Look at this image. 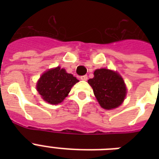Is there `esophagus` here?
I'll list each match as a JSON object with an SVG mask.
<instances>
[{"mask_svg": "<svg viewBox=\"0 0 159 159\" xmlns=\"http://www.w3.org/2000/svg\"><path fill=\"white\" fill-rule=\"evenodd\" d=\"M80 79L82 80V81H87V75H84V76H81V77H80Z\"/></svg>", "mask_w": 159, "mask_h": 159, "instance_id": "34e87169", "label": "esophagus"}]
</instances>
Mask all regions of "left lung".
<instances>
[{"mask_svg": "<svg viewBox=\"0 0 159 159\" xmlns=\"http://www.w3.org/2000/svg\"><path fill=\"white\" fill-rule=\"evenodd\" d=\"M100 106L106 110L117 108L123 103L126 87L118 72L101 68L94 72V77L88 80Z\"/></svg>", "mask_w": 159, "mask_h": 159, "instance_id": "obj_1", "label": "left lung"}]
</instances>
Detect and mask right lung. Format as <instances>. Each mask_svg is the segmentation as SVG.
<instances>
[{"label": "right lung", "mask_w": 159, "mask_h": 159, "mask_svg": "<svg viewBox=\"0 0 159 159\" xmlns=\"http://www.w3.org/2000/svg\"><path fill=\"white\" fill-rule=\"evenodd\" d=\"M78 80L67 73L64 68L57 67L45 72L39 79L36 88L45 102L52 105L59 104L67 97L72 86Z\"/></svg>", "instance_id": "obj_1"}]
</instances>
